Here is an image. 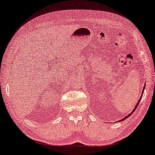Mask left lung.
<instances>
[{"label": "left lung", "instance_id": "obj_1", "mask_svg": "<svg viewBox=\"0 0 155 155\" xmlns=\"http://www.w3.org/2000/svg\"><path fill=\"white\" fill-rule=\"evenodd\" d=\"M145 86H144V87H143V90H144V88H145ZM142 96H143V95H141V97H140V99H139V100H138V103H137V106H136V107H134V110H133V111H132V112H131V114H129V115H127V116H126V117H124V118H123V119H122V120H120V121H122V120H124V119H126V118H127V117H129V116H130V115H131V114H132V113H133V112H134V110H136V109H137V107H138V104H139V102H140V100H141V98H142Z\"/></svg>", "mask_w": 155, "mask_h": 155}]
</instances>
